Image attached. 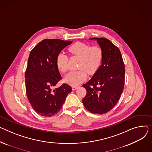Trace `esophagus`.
Here are the masks:
<instances>
[{"instance_id":"1","label":"esophagus","mask_w":152,"mask_h":152,"mask_svg":"<svg viewBox=\"0 0 152 152\" xmlns=\"http://www.w3.org/2000/svg\"><path fill=\"white\" fill-rule=\"evenodd\" d=\"M76 88H77V86H72V90H76Z\"/></svg>"}]
</instances>
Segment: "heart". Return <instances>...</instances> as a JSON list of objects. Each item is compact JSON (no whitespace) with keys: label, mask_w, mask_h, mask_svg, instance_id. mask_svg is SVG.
Masks as SVG:
<instances>
[{"label":"heart","mask_w":152,"mask_h":152,"mask_svg":"<svg viewBox=\"0 0 152 152\" xmlns=\"http://www.w3.org/2000/svg\"><path fill=\"white\" fill-rule=\"evenodd\" d=\"M69 53L80 58L79 68L76 72H69L64 78L65 82L73 86L83 83L89 74L95 73L102 65L103 54L98 46H92L82 42H77L71 46ZM56 65L60 72L65 73L68 69V57L64 53H60L56 58Z\"/></svg>","instance_id":"1"}]
</instances>
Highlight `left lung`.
Wrapping results in <instances>:
<instances>
[{"label": "left lung", "mask_w": 152, "mask_h": 152, "mask_svg": "<svg viewBox=\"0 0 152 152\" xmlns=\"http://www.w3.org/2000/svg\"><path fill=\"white\" fill-rule=\"evenodd\" d=\"M102 49V63L93 77L83 85L87 94L84 107L93 114H103L112 109L119 100L125 84V69L119 49L105 38H92Z\"/></svg>", "instance_id": "obj_1"}]
</instances>
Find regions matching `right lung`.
I'll list each match as a JSON object with an SVG mask.
<instances>
[{"mask_svg": "<svg viewBox=\"0 0 152 152\" xmlns=\"http://www.w3.org/2000/svg\"><path fill=\"white\" fill-rule=\"evenodd\" d=\"M72 43L71 41L46 39L30 53L25 73L26 94L32 108L42 116L51 117L59 112L72 91L66 84L54 88L62 79L56 65L57 56Z\"/></svg>", "mask_w": 152, "mask_h": 152, "instance_id": "right-lung-1", "label": "right lung"}]
</instances>
